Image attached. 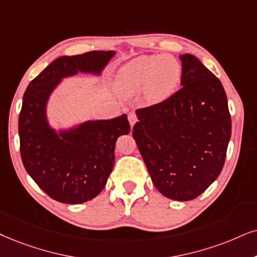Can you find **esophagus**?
<instances>
[{
  "label": "esophagus",
  "instance_id": "esophagus-1",
  "mask_svg": "<svg viewBox=\"0 0 257 257\" xmlns=\"http://www.w3.org/2000/svg\"><path fill=\"white\" fill-rule=\"evenodd\" d=\"M128 121H129V123H131L132 126L134 125L136 122H138V116H136V113L134 111L128 113Z\"/></svg>",
  "mask_w": 257,
  "mask_h": 257
}]
</instances>
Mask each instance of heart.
Masks as SVG:
<instances>
[{"label": "heart", "mask_w": 257, "mask_h": 257, "mask_svg": "<svg viewBox=\"0 0 257 257\" xmlns=\"http://www.w3.org/2000/svg\"><path fill=\"white\" fill-rule=\"evenodd\" d=\"M181 64L170 54L141 56L123 66L116 78L122 95L131 96L145 89L149 103H160L174 93L181 79Z\"/></svg>", "instance_id": "b5f03b06"}]
</instances>
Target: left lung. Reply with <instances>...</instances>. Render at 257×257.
<instances>
[{
	"mask_svg": "<svg viewBox=\"0 0 257 257\" xmlns=\"http://www.w3.org/2000/svg\"><path fill=\"white\" fill-rule=\"evenodd\" d=\"M181 89L136 110L133 128L153 184L173 200H192L222 172L231 136L220 80L192 54L180 56Z\"/></svg>",
	"mask_w": 257,
	"mask_h": 257,
	"instance_id": "1",
	"label": "left lung"
}]
</instances>
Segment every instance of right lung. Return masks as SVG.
Returning a JSON list of instances; mask_svg holds the SVG:
<instances>
[{
    "instance_id": "right-lung-1",
    "label": "right lung",
    "mask_w": 257,
    "mask_h": 257,
    "mask_svg": "<svg viewBox=\"0 0 257 257\" xmlns=\"http://www.w3.org/2000/svg\"><path fill=\"white\" fill-rule=\"evenodd\" d=\"M113 56V51H91L60 57L26 89L19 116L22 162L38 186L60 203L80 204L98 196L112 171L116 140L129 134L131 125L123 113L57 133L48 124L47 100L63 78L99 74Z\"/></svg>"
}]
</instances>
